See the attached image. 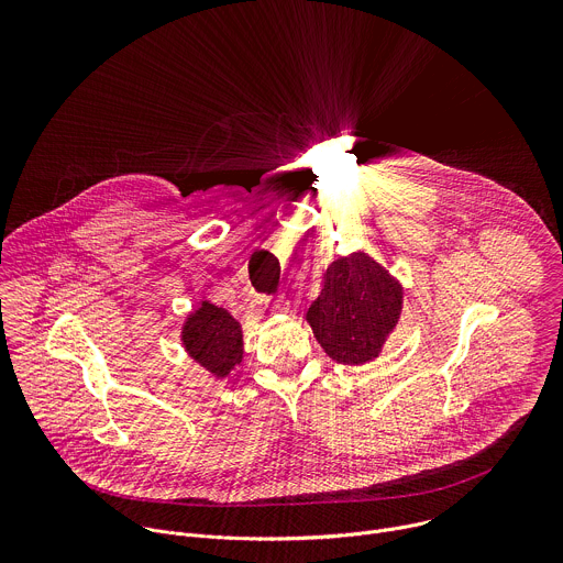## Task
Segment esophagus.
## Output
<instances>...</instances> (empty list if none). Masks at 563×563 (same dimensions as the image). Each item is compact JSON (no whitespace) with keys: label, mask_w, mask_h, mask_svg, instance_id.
<instances>
[{"label":"esophagus","mask_w":563,"mask_h":563,"mask_svg":"<svg viewBox=\"0 0 563 563\" xmlns=\"http://www.w3.org/2000/svg\"><path fill=\"white\" fill-rule=\"evenodd\" d=\"M272 311H289V300L280 294V296H276L274 300H272Z\"/></svg>","instance_id":"obj_1"}]
</instances>
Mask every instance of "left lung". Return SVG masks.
I'll use <instances>...</instances> for the list:
<instances>
[{"mask_svg": "<svg viewBox=\"0 0 563 563\" xmlns=\"http://www.w3.org/2000/svg\"><path fill=\"white\" fill-rule=\"evenodd\" d=\"M400 287L365 254L332 263L307 320L316 341L343 365L372 361L400 313Z\"/></svg>", "mask_w": 563, "mask_h": 563, "instance_id": "obj_1", "label": "left lung"}]
</instances>
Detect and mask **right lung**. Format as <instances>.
Segmentation results:
<instances>
[{
  "label": "right lung",
  "instance_id": "add662e5",
  "mask_svg": "<svg viewBox=\"0 0 563 563\" xmlns=\"http://www.w3.org/2000/svg\"><path fill=\"white\" fill-rule=\"evenodd\" d=\"M183 341L187 352L211 374L227 376L243 358L240 325L222 309L202 302L185 323Z\"/></svg>",
  "mask_w": 563,
  "mask_h": 563
}]
</instances>
